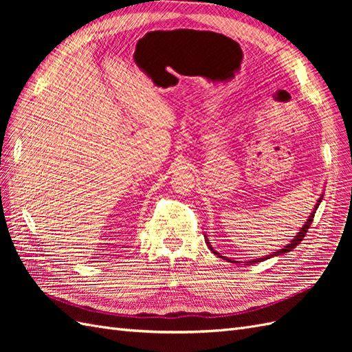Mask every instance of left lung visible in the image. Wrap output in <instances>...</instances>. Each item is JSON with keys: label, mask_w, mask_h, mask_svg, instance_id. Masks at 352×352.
Wrapping results in <instances>:
<instances>
[{"label": "left lung", "mask_w": 352, "mask_h": 352, "mask_svg": "<svg viewBox=\"0 0 352 352\" xmlns=\"http://www.w3.org/2000/svg\"><path fill=\"white\" fill-rule=\"evenodd\" d=\"M320 202H322V198L317 201V204H316V208L313 210V212H311V216L308 217V220L305 221V225L301 228V230L296 233V236L291 241V243H287L285 248H282V250H279V251H276V252H273V254H270V255H267V257H263V258H257V260H252V261H245V264L247 265H251V264H254V263H260V261H264V260H267V258H272V257H276V255H280V254H285V252H289V251H292L296 245H300L301 243V241L304 239V236L307 235V232H308V229H310V226H311V223H313V219H314V214H316V210L318 208V206H320ZM206 242H207V245H208V248H211L210 247V242H208V239L206 238ZM211 251L214 252L216 255H219V257H221V258H225V260H228V261H230V263H239V261H233V260H230V258H226V257H223V255H220L217 251H214L211 248Z\"/></svg>", "instance_id": "obj_1"}]
</instances>
